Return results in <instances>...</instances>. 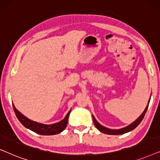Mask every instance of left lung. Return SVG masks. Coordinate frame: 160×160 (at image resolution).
<instances>
[{"mask_svg": "<svg viewBox=\"0 0 160 160\" xmlns=\"http://www.w3.org/2000/svg\"><path fill=\"white\" fill-rule=\"evenodd\" d=\"M150 99H151V97L149 98V100H148V104L147 106H146V108L144 109L143 112L141 113V116L138 118L136 120H135L134 122H132V123H131L130 124H129L127 127H124L123 128H121V129H118V130H113V129H109V128H107L106 127L102 126L100 124L99 122H98L97 120L95 119V118L94 116L92 115V119H93V122H94V124H95V126L97 128V129H98V130H100V132H102V133H105V134H107V135H122V134H124V133H127L128 132H130V131L134 130V129L136 128V127L138 125V124L141 123L142 120H143L144 116H145V113L146 112V111H147L148 109V104H149V102H150Z\"/></svg>", "mask_w": 160, "mask_h": 160, "instance_id": "obj_1", "label": "left lung"}]
</instances>
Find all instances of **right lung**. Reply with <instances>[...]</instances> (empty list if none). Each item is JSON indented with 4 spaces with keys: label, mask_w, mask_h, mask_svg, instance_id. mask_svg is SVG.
Here are the masks:
<instances>
[{
    "label": "right lung",
    "mask_w": 160,
    "mask_h": 160,
    "mask_svg": "<svg viewBox=\"0 0 160 160\" xmlns=\"http://www.w3.org/2000/svg\"><path fill=\"white\" fill-rule=\"evenodd\" d=\"M13 108L16 114L17 119L19 121L21 122L24 127L26 128L29 129V130H32V132H36L37 134L43 135H56L58 133H60L65 130L68 124V119L70 113H71V110L68 111L67 115L60 122H57V123L52 124H44L38 123V122H34L32 120H30L26 117H25L22 113L19 112L17 109L15 108L14 105L12 103Z\"/></svg>",
    "instance_id": "obj_1"
}]
</instances>
